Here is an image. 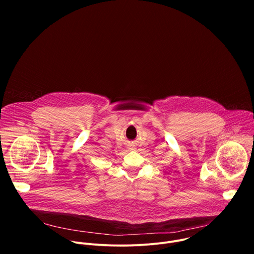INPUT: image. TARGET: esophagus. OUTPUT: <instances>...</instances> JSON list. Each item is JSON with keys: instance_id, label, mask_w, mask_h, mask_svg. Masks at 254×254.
Listing matches in <instances>:
<instances>
[{"instance_id": "1", "label": "esophagus", "mask_w": 254, "mask_h": 254, "mask_svg": "<svg viewBox=\"0 0 254 254\" xmlns=\"http://www.w3.org/2000/svg\"><path fill=\"white\" fill-rule=\"evenodd\" d=\"M128 150H134V146H132V144H129V146L127 147Z\"/></svg>"}]
</instances>
